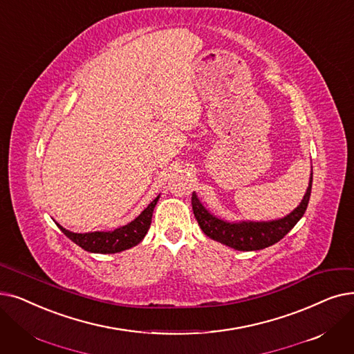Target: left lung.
I'll list each match as a JSON object with an SVG mask.
<instances>
[{
  "instance_id": "left-lung-1",
  "label": "left lung",
  "mask_w": 354,
  "mask_h": 354,
  "mask_svg": "<svg viewBox=\"0 0 354 354\" xmlns=\"http://www.w3.org/2000/svg\"><path fill=\"white\" fill-rule=\"evenodd\" d=\"M313 188V171L308 188L302 198L301 204L288 214L286 217L273 220V221H240V223H228L218 217L212 215L196 196L192 194V209L195 218L201 227L203 232L212 240L218 241L221 244L228 245V248L243 250V252H252L269 248V245L278 243L283 239L295 224L302 218V215L308 207L310 196Z\"/></svg>"
}]
</instances>
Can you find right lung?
Here are the masks:
<instances>
[{
  "instance_id": "1",
  "label": "right lung",
  "mask_w": 354,
  "mask_h": 354,
  "mask_svg": "<svg viewBox=\"0 0 354 354\" xmlns=\"http://www.w3.org/2000/svg\"><path fill=\"white\" fill-rule=\"evenodd\" d=\"M159 201V195L153 199V201L147 205L146 209L142 211L139 217L134 218L131 223L118 227L113 232H94V233H72L69 230L64 228L62 225H56L62 230V233L71 239L75 244H78L86 252L91 253H118L122 250H127L133 245L139 244L146 233L150 228L153 209H155L156 204Z\"/></svg>"
}]
</instances>
